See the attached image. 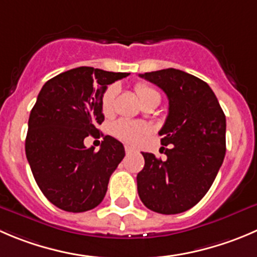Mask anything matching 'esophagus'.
I'll return each instance as SVG.
<instances>
[{"instance_id": "esophagus-1", "label": "esophagus", "mask_w": 257, "mask_h": 257, "mask_svg": "<svg viewBox=\"0 0 257 257\" xmlns=\"http://www.w3.org/2000/svg\"><path fill=\"white\" fill-rule=\"evenodd\" d=\"M133 152H134V149L132 148V147L125 146V153H126V154H131V153H133Z\"/></svg>"}]
</instances>
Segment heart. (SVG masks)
<instances>
[{
  "label": "heart",
  "instance_id": "1",
  "mask_svg": "<svg viewBox=\"0 0 257 257\" xmlns=\"http://www.w3.org/2000/svg\"><path fill=\"white\" fill-rule=\"evenodd\" d=\"M136 93L143 105L149 101H158V103L161 101V94L158 93L157 89L148 85V84H137ZM116 94H118V86L116 85H109L104 91L103 96H101V110H103L104 115L113 114ZM149 132H151V128L147 124L141 123V121L120 119V120H116L111 124V133L120 141L133 144V146L141 143L148 136Z\"/></svg>",
  "mask_w": 257,
  "mask_h": 257
}]
</instances>
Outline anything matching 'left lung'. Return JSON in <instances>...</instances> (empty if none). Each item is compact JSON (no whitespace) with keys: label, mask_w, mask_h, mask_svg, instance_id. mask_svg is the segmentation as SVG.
Returning a JSON list of instances; mask_svg holds the SVG:
<instances>
[{"label":"left lung","mask_w":257,"mask_h":257,"mask_svg":"<svg viewBox=\"0 0 257 257\" xmlns=\"http://www.w3.org/2000/svg\"><path fill=\"white\" fill-rule=\"evenodd\" d=\"M139 76L167 94L168 116L159 131L166 159L142 153L138 195L147 208L163 215L197 205L212 186L226 153V116L212 89L177 69ZM170 146L169 149L164 147Z\"/></svg>","instance_id":"left-lung-1"}]
</instances>
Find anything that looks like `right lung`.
<instances>
[{"mask_svg":"<svg viewBox=\"0 0 257 257\" xmlns=\"http://www.w3.org/2000/svg\"><path fill=\"white\" fill-rule=\"evenodd\" d=\"M80 66L50 79L30 113L25 151L45 197L68 212H85L103 201L109 178L125 156L123 144L104 137L100 149L86 148L84 139L100 136L101 96L106 85L126 78Z\"/></svg>","mask_w":257,"mask_h":257,"instance_id":"obj_1","label":"right lung"}]
</instances>
